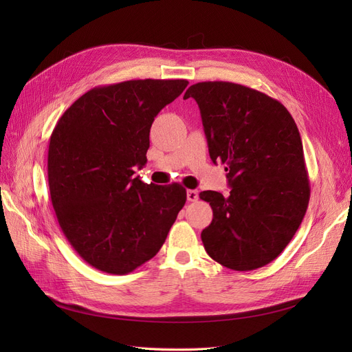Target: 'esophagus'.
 <instances>
[{
	"label": "esophagus",
	"instance_id": "obj_1",
	"mask_svg": "<svg viewBox=\"0 0 352 352\" xmlns=\"http://www.w3.org/2000/svg\"><path fill=\"white\" fill-rule=\"evenodd\" d=\"M198 190L197 189H188V192H186V198H188V201H190V202H194V201H197L198 199Z\"/></svg>",
	"mask_w": 352,
	"mask_h": 352
}]
</instances>
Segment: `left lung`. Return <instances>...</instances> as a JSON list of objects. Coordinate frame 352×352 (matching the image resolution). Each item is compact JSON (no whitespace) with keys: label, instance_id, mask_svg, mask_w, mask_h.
I'll return each mask as SVG.
<instances>
[{"label":"left lung","instance_id":"left-lung-1","mask_svg":"<svg viewBox=\"0 0 352 352\" xmlns=\"http://www.w3.org/2000/svg\"><path fill=\"white\" fill-rule=\"evenodd\" d=\"M192 97L201 111L210 157L225 167L230 194L204 190L212 220L201 232L210 257L236 272L269 264L300 228L310 201L302 141L285 105L232 82H199Z\"/></svg>","mask_w":352,"mask_h":352}]
</instances>
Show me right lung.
Masks as SVG:
<instances>
[{"instance_id": "right-lung-1", "label": "right lung", "mask_w": 352, "mask_h": 352, "mask_svg": "<svg viewBox=\"0 0 352 352\" xmlns=\"http://www.w3.org/2000/svg\"><path fill=\"white\" fill-rule=\"evenodd\" d=\"M185 79H138L92 88L63 114L50 138L48 185L58 225L80 257L127 274L163 247L186 202L179 184L135 177L146 163L154 117Z\"/></svg>"}]
</instances>
